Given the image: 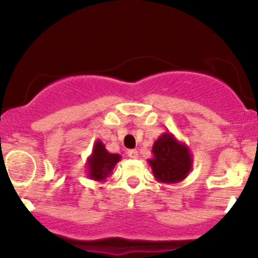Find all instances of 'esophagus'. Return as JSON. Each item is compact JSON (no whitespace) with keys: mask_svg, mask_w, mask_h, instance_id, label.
I'll list each match as a JSON object with an SVG mask.
<instances>
[{"mask_svg":"<svg viewBox=\"0 0 258 258\" xmlns=\"http://www.w3.org/2000/svg\"><path fill=\"white\" fill-rule=\"evenodd\" d=\"M127 155H128V158L131 159H137L138 158V152L136 149H131L127 152Z\"/></svg>","mask_w":258,"mask_h":258,"instance_id":"esophagus-1","label":"esophagus"}]
</instances>
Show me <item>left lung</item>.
I'll return each instance as SVG.
<instances>
[{"label": "left lung", "instance_id": "obj_1", "mask_svg": "<svg viewBox=\"0 0 258 258\" xmlns=\"http://www.w3.org/2000/svg\"><path fill=\"white\" fill-rule=\"evenodd\" d=\"M152 154L153 158L148 159V164L158 182L179 183L193 168V156L188 146L171 132L162 133L156 139Z\"/></svg>", "mask_w": 258, "mask_h": 258}]
</instances>
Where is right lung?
<instances>
[{"mask_svg":"<svg viewBox=\"0 0 258 258\" xmlns=\"http://www.w3.org/2000/svg\"><path fill=\"white\" fill-rule=\"evenodd\" d=\"M120 160L121 155L109 153L103 142L97 139L93 144L92 154L88 156L87 162H86L87 177L97 182H105L106 178L112 174V170Z\"/></svg>","mask_w":258,"mask_h":258,"instance_id":"obj_1","label":"right lung"}]
</instances>
